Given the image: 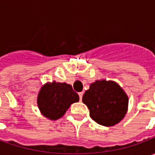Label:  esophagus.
<instances>
[{"mask_svg": "<svg viewBox=\"0 0 155 155\" xmlns=\"http://www.w3.org/2000/svg\"><path fill=\"white\" fill-rule=\"evenodd\" d=\"M83 94H84V93H83V92H80V93H79V96H80V101H82V97H83Z\"/></svg>", "mask_w": 155, "mask_h": 155, "instance_id": "1", "label": "esophagus"}]
</instances>
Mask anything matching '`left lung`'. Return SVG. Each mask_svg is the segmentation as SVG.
<instances>
[{"instance_id":"left-lung-1","label":"left lung","mask_w":155,"mask_h":155,"mask_svg":"<svg viewBox=\"0 0 155 155\" xmlns=\"http://www.w3.org/2000/svg\"><path fill=\"white\" fill-rule=\"evenodd\" d=\"M82 101L90 110L91 119L101 125L110 127L125 116L129 98L117 82L98 80L84 92Z\"/></svg>"}]
</instances>
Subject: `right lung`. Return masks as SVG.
<instances>
[{"label": "right lung", "mask_w": 155, "mask_h": 155, "mask_svg": "<svg viewBox=\"0 0 155 155\" xmlns=\"http://www.w3.org/2000/svg\"><path fill=\"white\" fill-rule=\"evenodd\" d=\"M79 100V95L71 84L54 81L41 86L37 96V105L43 116L48 120H56Z\"/></svg>", "instance_id": "1"}]
</instances>
